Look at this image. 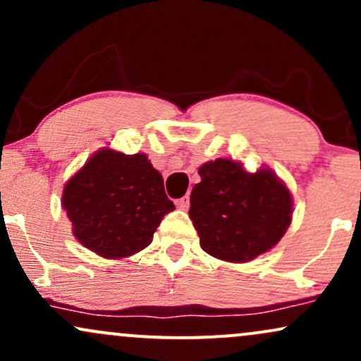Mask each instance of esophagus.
I'll return each mask as SVG.
<instances>
[{
	"label": "esophagus",
	"instance_id": "34e87169",
	"mask_svg": "<svg viewBox=\"0 0 361 361\" xmlns=\"http://www.w3.org/2000/svg\"><path fill=\"white\" fill-rule=\"evenodd\" d=\"M175 204H176L178 209L186 210V209H188V207H190V197H188V195H185V197L178 198V200L175 202Z\"/></svg>",
	"mask_w": 361,
	"mask_h": 361
}]
</instances>
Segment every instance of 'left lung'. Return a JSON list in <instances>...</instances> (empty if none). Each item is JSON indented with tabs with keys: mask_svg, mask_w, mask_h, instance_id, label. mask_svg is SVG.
<instances>
[{
	"mask_svg": "<svg viewBox=\"0 0 361 361\" xmlns=\"http://www.w3.org/2000/svg\"><path fill=\"white\" fill-rule=\"evenodd\" d=\"M200 183L190 197L200 246L214 258L246 263L271 250L292 222V195L270 168L247 173L239 161L198 168Z\"/></svg>",
	"mask_w": 361,
	"mask_h": 361,
	"instance_id": "1",
	"label": "left lung"
}]
</instances>
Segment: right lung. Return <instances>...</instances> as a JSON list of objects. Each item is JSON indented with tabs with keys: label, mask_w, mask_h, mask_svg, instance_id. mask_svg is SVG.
<instances>
[{
	"label": "right lung",
	"mask_w": 361,
	"mask_h": 361,
	"mask_svg": "<svg viewBox=\"0 0 361 361\" xmlns=\"http://www.w3.org/2000/svg\"><path fill=\"white\" fill-rule=\"evenodd\" d=\"M62 209L82 246L102 258L118 259L147 247L175 205L164 193L163 176L146 154L105 147L69 178Z\"/></svg>",
	"instance_id": "right-lung-1"
}]
</instances>
